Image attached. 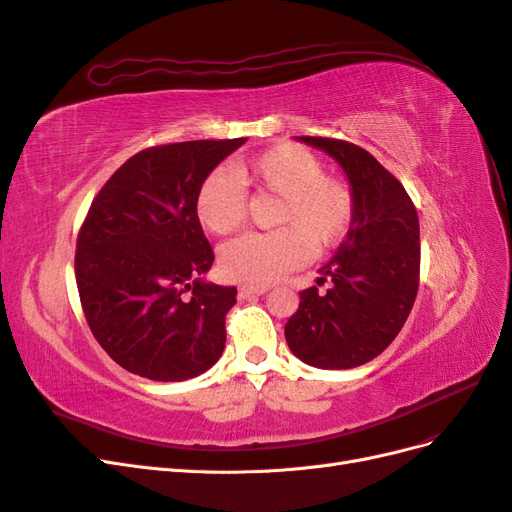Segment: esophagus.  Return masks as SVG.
I'll return each mask as SVG.
<instances>
[{"label":"esophagus","instance_id":"esophagus-1","mask_svg":"<svg viewBox=\"0 0 512 512\" xmlns=\"http://www.w3.org/2000/svg\"><path fill=\"white\" fill-rule=\"evenodd\" d=\"M269 290V286H254V284H243L239 288L241 297H254V294H265Z\"/></svg>","mask_w":512,"mask_h":512}]
</instances>
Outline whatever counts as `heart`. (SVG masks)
I'll return each mask as SVG.
<instances>
[{
    "label": "heart",
    "mask_w": 512,
    "mask_h": 512,
    "mask_svg": "<svg viewBox=\"0 0 512 512\" xmlns=\"http://www.w3.org/2000/svg\"><path fill=\"white\" fill-rule=\"evenodd\" d=\"M235 175L247 185L277 194L275 224L267 232H245L220 250V267L237 282L271 284L301 267L309 247L327 250L342 241L354 220V194L342 179L324 175L312 151L282 143L239 162ZM247 215L243 185L226 170H213L196 192V218L215 235L237 230Z\"/></svg>",
    "instance_id": "b5f03b06"
}]
</instances>
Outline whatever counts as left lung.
Returning a JSON list of instances; mask_svg holds the SVG:
<instances>
[{"mask_svg": "<svg viewBox=\"0 0 512 512\" xmlns=\"http://www.w3.org/2000/svg\"><path fill=\"white\" fill-rule=\"evenodd\" d=\"M344 168L354 220L320 282L301 294L286 322L292 354L320 369H352L376 359L404 327L418 290L421 232L408 192L369 151L348 141L297 136Z\"/></svg>", "mask_w": 512, "mask_h": 512, "instance_id": "left-lung-1", "label": "left lung"}]
</instances>
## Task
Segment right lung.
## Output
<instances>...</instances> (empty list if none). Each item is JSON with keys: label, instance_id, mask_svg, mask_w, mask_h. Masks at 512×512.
I'll return each mask as SVG.
<instances>
[{"label": "right lung", "instance_id": "1", "mask_svg": "<svg viewBox=\"0 0 512 512\" xmlns=\"http://www.w3.org/2000/svg\"><path fill=\"white\" fill-rule=\"evenodd\" d=\"M247 138L138 151L91 203L74 273L87 324L123 369L158 382L205 374L226 344L235 286L205 282L213 250L198 185Z\"/></svg>", "mask_w": 512, "mask_h": 512}]
</instances>
